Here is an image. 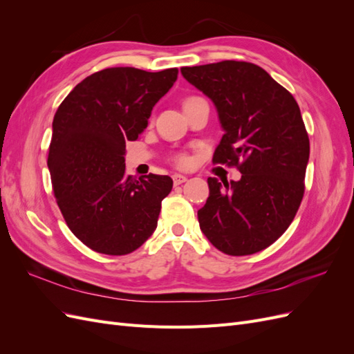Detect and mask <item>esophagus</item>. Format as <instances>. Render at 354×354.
I'll return each mask as SVG.
<instances>
[{"label":"esophagus","instance_id":"1","mask_svg":"<svg viewBox=\"0 0 354 354\" xmlns=\"http://www.w3.org/2000/svg\"><path fill=\"white\" fill-rule=\"evenodd\" d=\"M173 181H174V186H178L181 183H185V181H187V177L181 176V174H174L173 176Z\"/></svg>","mask_w":354,"mask_h":354}]
</instances>
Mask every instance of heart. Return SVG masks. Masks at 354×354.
<instances>
[{"instance_id":"heart-1","label":"heart","mask_w":354,"mask_h":354,"mask_svg":"<svg viewBox=\"0 0 354 354\" xmlns=\"http://www.w3.org/2000/svg\"><path fill=\"white\" fill-rule=\"evenodd\" d=\"M192 99H196V97H190V99H187L186 102H189V100H192ZM186 102H185V103H186ZM174 162H176L177 167L185 168V167H187V165L190 164V159H189V156H187L186 153H180V155H177V156L174 158Z\"/></svg>"}]
</instances>
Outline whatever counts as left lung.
<instances>
[{"label":"left lung","mask_w":354,"mask_h":354,"mask_svg":"<svg viewBox=\"0 0 354 354\" xmlns=\"http://www.w3.org/2000/svg\"><path fill=\"white\" fill-rule=\"evenodd\" d=\"M181 73L217 108L224 134L212 162L242 174L224 186L208 178L201 230L227 255L263 251L289 227L304 195L310 142L298 103L254 63L223 60Z\"/></svg>","instance_id":"8db88e82"}]
</instances>
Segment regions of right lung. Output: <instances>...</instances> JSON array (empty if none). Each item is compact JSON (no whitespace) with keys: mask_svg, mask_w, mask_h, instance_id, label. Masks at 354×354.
Returning a JSON list of instances; mask_svg holds the SVG:
<instances>
[{"mask_svg":"<svg viewBox=\"0 0 354 354\" xmlns=\"http://www.w3.org/2000/svg\"><path fill=\"white\" fill-rule=\"evenodd\" d=\"M178 69L108 68L82 80L53 120L47 165L68 227L90 250L125 255L156 229L168 176L125 174V143L147 127Z\"/></svg>","mask_w":354,"mask_h":354,"instance_id":"obj_1","label":"right lung"}]
</instances>
